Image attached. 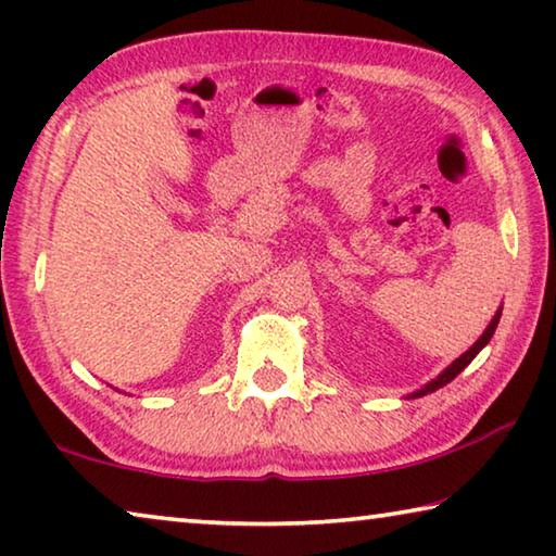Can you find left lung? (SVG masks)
<instances>
[{
  "label": "left lung",
  "mask_w": 556,
  "mask_h": 556,
  "mask_svg": "<svg viewBox=\"0 0 556 556\" xmlns=\"http://www.w3.org/2000/svg\"><path fill=\"white\" fill-rule=\"evenodd\" d=\"M501 314H503V308H497V314L493 316V321L491 324H488V328H485V331H483V336L481 338H478V341L473 343V345H470L468 348V351L464 353V355H460V357H456V361L454 363H451L448 365V368L444 370V372H441L439 375V378H434V380H431V382H427L425 384V388H421V390H417V392H412L409 394V397L414 400V397H425V394H429V392H437L439 388H444V384H448L451 380H454L456 378V375L460 372V370H464L466 368V365L470 363V361H473V357L478 355V353H481L483 351V348L488 345V341H491V338H493V333H495V328H497V321H501Z\"/></svg>",
  "instance_id": "8db88e82"
}]
</instances>
